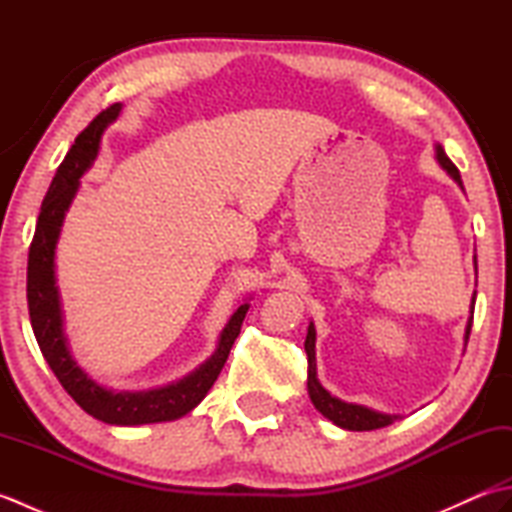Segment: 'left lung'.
<instances>
[{
    "label": "left lung",
    "instance_id": "obj_1",
    "mask_svg": "<svg viewBox=\"0 0 512 512\" xmlns=\"http://www.w3.org/2000/svg\"><path fill=\"white\" fill-rule=\"evenodd\" d=\"M436 158L442 165V169L449 173V176L460 184V189H464L462 178L458 167L453 165L449 156L444 154V149L436 145ZM477 264V262H475ZM473 308H475V292H473V303H471V319L466 323V334L464 341H469L471 334V325H473ZM314 343H317V332H314V323L308 325V336H306V354H308V394L312 405L317 407L325 418L332 420L336 427L347 429V431H374V429H383L387 424L394 422L398 416H389V413H380L363 405H354V402H345L332 396L328 389H325L319 378H317V354H314Z\"/></svg>",
    "mask_w": 512,
    "mask_h": 512
}]
</instances>
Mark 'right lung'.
Instances as JSON below:
<instances>
[{
    "label": "right lung",
    "instance_id": "obj_1",
    "mask_svg": "<svg viewBox=\"0 0 512 512\" xmlns=\"http://www.w3.org/2000/svg\"><path fill=\"white\" fill-rule=\"evenodd\" d=\"M121 107V103H114L96 116L76 136L68 156L63 158L57 173H54L46 198L41 202L35 237H32L30 244L26 292L32 332H35L39 350L54 376L59 378L61 387L92 418L107 424L134 427V424L176 420L200 405L217 376H220L228 352H231L239 330H242L248 303L239 306L237 312H233V317L228 319L226 328L220 334V341H217V350L209 361L178 380V383H171L167 387L149 391H112L101 387L76 365L63 332L61 299L57 277H54V250H57L65 213H68L76 191H79V178L92 167L96 154H99L105 127L116 121Z\"/></svg>",
    "mask_w": 512,
    "mask_h": 512
}]
</instances>
